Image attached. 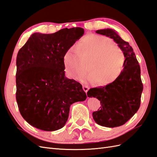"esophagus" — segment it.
Wrapping results in <instances>:
<instances>
[{
	"label": "esophagus",
	"instance_id": "esophagus-1",
	"mask_svg": "<svg viewBox=\"0 0 157 157\" xmlns=\"http://www.w3.org/2000/svg\"><path fill=\"white\" fill-rule=\"evenodd\" d=\"M89 87L87 86H83V90H84V91L86 92V93H87V92L88 91V90H89Z\"/></svg>",
	"mask_w": 157,
	"mask_h": 157
}]
</instances>
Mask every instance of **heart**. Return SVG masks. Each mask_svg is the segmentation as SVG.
Segmentation results:
<instances>
[{"label": "heart", "mask_w": 157, "mask_h": 157, "mask_svg": "<svg viewBox=\"0 0 157 157\" xmlns=\"http://www.w3.org/2000/svg\"><path fill=\"white\" fill-rule=\"evenodd\" d=\"M67 74L75 80L82 79L88 70L91 72L84 82L105 86L115 82L124 68L125 58L116 43L102 36L87 34L76 46L67 48L63 56Z\"/></svg>", "instance_id": "1"}]
</instances>
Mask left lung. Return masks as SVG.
Instances as JSON below:
<instances>
[{"instance_id": "1", "label": "left lung", "mask_w": 157, "mask_h": 157, "mask_svg": "<svg viewBox=\"0 0 157 157\" xmlns=\"http://www.w3.org/2000/svg\"><path fill=\"white\" fill-rule=\"evenodd\" d=\"M95 33L113 39L123 52L125 64L123 73L115 82L104 87L91 88L87 95L100 101V109L92 113L96 123L106 127H119L139 109L143 90L140 66L132 47L114 30H98Z\"/></svg>"}]
</instances>
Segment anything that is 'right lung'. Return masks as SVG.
<instances>
[{"label": "right lung", "mask_w": 157, "mask_h": 157, "mask_svg": "<svg viewBox=\"0 0 157 157\" xmlns=\"http://www.w3.org/2000/svg\"><path fill=\"white\" fill-rule=\"evenodd\" d=\"M84 34L82 28L34 33L17 57L16 99L22 117L46 131L62 128L72 103L85 101L82 86L65 76L63 56Z\"/></svg>", "instance_id": "add662e5"}]
</instances>
